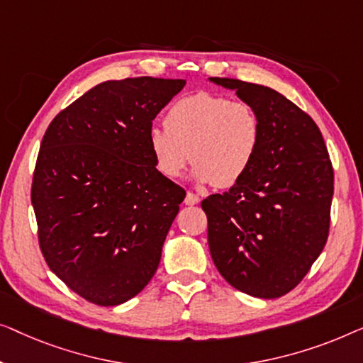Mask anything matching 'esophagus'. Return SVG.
<instances>
[{
	"mask_svg": "<svg viewBox=\"0 0 363 363\" xmlns=\"http://www.w3.org/2000/svg\"><path fill=\"white\" fill-rule=\"evenodd\" d=\"M184 202H186L187 206H196V203L201 202V197L196 196L194 192H187L186 194V201H184Z\"/></svg>",
	"mask_w": 363,
	"mask_h": 363,
	"instance_id": "34e87169",
	"label": "esophagus"
}]
</instances>
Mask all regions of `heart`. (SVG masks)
I'll list each match as a JSON object with an SVG mask.
<instances>
[{
  "mask_svg": "<svg viewBox=\"0 0 363 363\" xmlns=\"http://www.w3.org/2000/svg\"><path fill=\"white\" fill-rule=\"evenodd\" d=\"M164 125L147 131V150L167 179L181 177L191 157L194 179L228 189L247 176L262 146L257 110L211 91L177 99L166 111Z\"/></svg>",
  "mask_w": 363,
  "mask_h": 363,
  "instance_id": "obj_1",
  "label": "heart"
}]
</instances>
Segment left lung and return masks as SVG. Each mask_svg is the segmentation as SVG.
Returning <instances> with one entry per match:
<instances>
[{
	"label": "left lung",
	"mask_w": 363,
	"mask_h": 363,
	"mask_svg": "<svg viewBox=\"0 0 363 363\" xmlns=\"http://www.w3.org/2000/svg\"><path fill=\"white\" fill-rule=\"evenodd\" d=\"M257 110L262 146L247 176L202 201L218 273L255 298L301 283L329 237L334 169L314 120L269 86L208 79Z\"/></svg>",
	"instance_id": "obj_1"
}]
</instances>
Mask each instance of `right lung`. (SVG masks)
Masks as SVG:
<instances>
[{
  "label": "right lung",
  "mask_w": 363,
  "mask_h": 363,
  "mask_svg": "<svg viewBox=\"0 0 363 363\" xmlns=\"http://www.w3.org/2000/svg\"><path fill=\"white\" fill-rule=\"evenodd\" d=\"M186 85L108 80L50 121L30 187L49 268L89 303L118 306L155 277L181 186L156 169L147 131Z\"/></svg>",
  "instance_id": "right-lung-1"
}]
</instances>
